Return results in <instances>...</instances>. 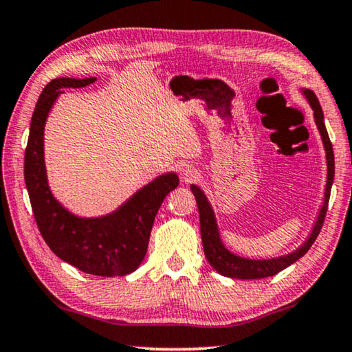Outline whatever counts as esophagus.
Returning a JSON list of instances; mask_svg holds the SVG:
<instances>
[{"mask_svg":"<svg viewBox=\"0 0 352 352\" xmlns=\"http://www.w3.org/2000/svg\"><path fill=\"white\" fill-rule=\"evenodd\" d=\"M198 176H200V173H198V170H195L192 165H184L181 168V177L182 181L186 182H193L198 179Z\"/></svg>","mask_w":352,"mask_h":352,"instance_id":"34e87169","label":"esophagus"}]
</instances>
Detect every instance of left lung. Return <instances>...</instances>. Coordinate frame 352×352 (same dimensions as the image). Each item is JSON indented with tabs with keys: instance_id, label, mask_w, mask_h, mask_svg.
I'll list each match as a JSON object with an SVG mask.
<instances>
[{
	"instance_id": "obj_1",
	"label": "left lung",
	"mask_w": 352,
	"mask_h": 352,
	"mask_svg": "<svg viewBox=\"0 0 352 352\" xmlns=\"http://www.w3.org/2000/svg\"><path fill=\"white\" fill-rule=\"evenodd\" d=\"M303 95L307 96V100L311 104L314 111V120L318 125L319 133L322 136V142L325 147V157H327V186H325V200L324 205L320 208V212L318 216V221L314 223V228L311 235L308 236L307 241L303 243V246H300L297 251L287 254V256L276 257V258H268V261H252V258H244L232 254L228 249L222 244L221 235H219V228L216 223V217H214V211L205 197V193L201 192V188L197 186H190V190L195 195L198 212H200V232H201V241L203 249H205V256L210 262L211 267L216 270L217 273L223 274L228 278H236V279H262L273 276L279 272H283L284 268H287L289 265L297 262L300 257H303L305 254L309 251V248L313 246V243L318 238L320 228H322L325 214H327L329 206V198L330 190H332L333 184V176H335V159H333V149L332 142H330L327 129L324 124V113L320 108L318 96L314 95L313 90L305 89Z\"/></svg>"
}]
</instances>
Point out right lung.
Returning <instances> with one entry per match:
<instances>
[{
  "mask_svg": "<svg viewBox=\"0 0 352 352\" xmlns=\"http://www.w3.org/2000/svg\"><path fill=\"white\" fill-rule=\"evenodd\" d=\"M96 78H58L45 85L34 108L25 149V184L34 221L55 256L80 272L95 276H125L140 267L157 211L165 197L179 184L175 173L144 186L119 210L103 217L84 219L66 211L55 200L44 166V125L62 89H79Z\"/></svg>",
  "mask_w": 352,
  "mask_h": 352,
  "instance_id": "obj_1",
  "label": "right lung"
}]
</instances>
